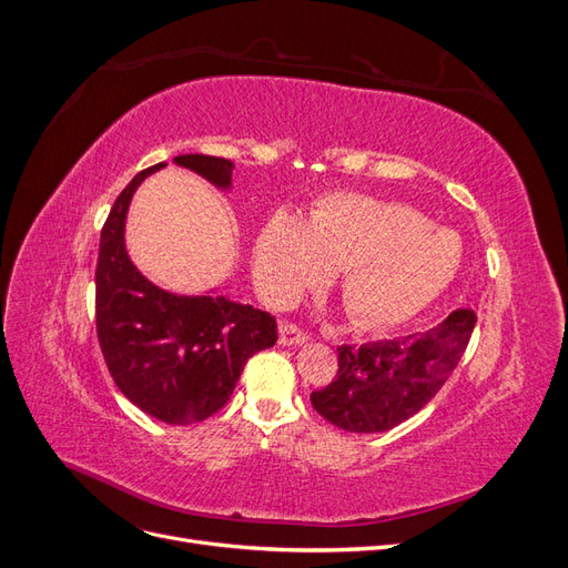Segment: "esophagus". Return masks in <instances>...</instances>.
<instances>
[{
    "label": "esophagus",
    "mask_w": 568,
    "mask_h": 568,
    "mask_svg": "<svg viewBox=\"0 0 568 568\" xmlns=\"http://www.w3.org/2000/svg\"><path fill=\"white\" fill-rule=\"evenodd\" d=\"M307 341V334L301 332L296 324L291 322H280V343L282 346H301V343Z\"/></svg>",
    "instance_id": "obj_1"
}]
</instances>
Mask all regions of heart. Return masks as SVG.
<instances>
[{"instance_id":"obj_1","label":"heart","mask_w":568,"mask_h":568,"mask_svg":"<svg viewBox=\"0 0 568 568\" xmlns=\"http://www.w3.org/2000/svg\"><path fill=\"white\" fill-rule=\"evenodd\" d=\"M459 236L407 205L363 194L326 196L307 227L272 215L253 244V277L263 296L284 305L341 267V296L353 322L388 329L417 317L453 284Z\"/></svg>"}]
</instances>
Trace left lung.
I'll return each instance as SVG.
<instances>
[{
  "label": "left lung",
  "mask_w": 568,
  "mask_h": 568,
  "mask_svg": "<svg viewBox=\"0 0 568 568\" xmlns=\"http://www.w3.org/2000/svg\"><path fill=\"white\" fill-rule=\"evenodd\" d=\"M476 315L450 313L426 334L341 346L336 379L311 395L313 407L351 434H379L434 398L467 348Z\"/></svg>",
  "instance_id": "8db88e82"
}]
</instances>
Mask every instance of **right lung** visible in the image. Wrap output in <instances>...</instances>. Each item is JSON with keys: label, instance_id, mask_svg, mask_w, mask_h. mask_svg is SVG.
Listing matches in <instances>:
<instances>
[{"label": "right lung", "instance_id": "obj_1", "mask_svg": "<svg viewBox=\"0 0 568 568\" xmlns=\"http://www.w3.org/2000/svg\"><path fill=\"white\" fill-rule=\"evenodd\" d=\"M175 165L209 180L220 192L232 189L234 163L184 153ZM134 175L120 192L99 242L97 334L115 386L153 419L186 426L225 407L246 359L277 343V324L265 311L217 296L175 294L146 280L125 246L130 201L149 175Z\"/></svg>", "mask_w": 568, "mask_h": 568}]
</instances>
